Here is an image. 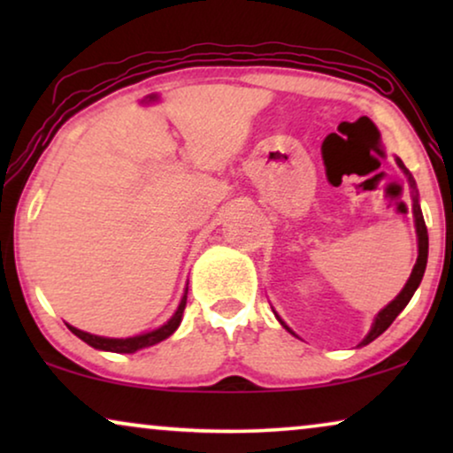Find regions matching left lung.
I'll list each match as a JSON object with an SVG mask.
<instances>
[{
	"instance_id": "1",
	"label": "left lung",
	"mask_w": 453,
	"mask_h": 453,
	"mask_svg": "<svg viewBox=\"0 0 453 453\" xmlns=\"http://www.w3.org/2000/svg\"><path fill=\"white\" fill-rule=\"evenodd\" d=\"M398 165H400V169L406 173L408 181H411V188L414 189V179H412L411 173H408V169H406L404 163H402L400 158H398ZM412 202H414V203H412V210H414V222H417V234H418V257H417V264H414L412 274H411V278H408L406 287L402 288V293H400L398 296H395V299H394L392 303H389V305H388L386 309H381L380 315H377L373 327H371V332L367 334V338L363 340L361 346L369 344V342H373V340H375L377 336H381V334L386 332L389 326H392V321H394L395 318H398V313L402 311V309H404V307L408 305V301L412 299L414 290L418 288L420 280H423V274H425V268H426V256H429V234H426L425 219H423V212H420V206H418V197H417V194H414ZM282 326H284V324H282ZM284 327H287V326H284ZM287 330H288V327H287ZM288 332H290V330H288Z\"/></svg>"
}]
</instances>
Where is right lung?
Wrapping results in <instances>:
<instances>
[{
  "label": "right lung",
  "instance_id": "obj_1",
  "mask_svg": "<svg viewBox=\"0 0 453 453\" xmlns=\"http://www.w3.org/2000/svg\"><path fill=\"white\" fill-rule=\"evenodd\" d=\"M185 305H188V290H185V295H183L181 303H179V309L175 311V315H173V318L166 321L163 327H158V330H152L148 334H142V336H134V338H103V336H95V334L78 330V327H72V326H67V327H70V330L76 334L80 340H84L86 344H90L92 349L111 350V352H135L140 349H146V346L158 344L160 340L169 338L171 334L177 330L179 324H181Z\"/></svg>",
  "mask_w": 453,
  "mask_h": 453
}]
</instances>
